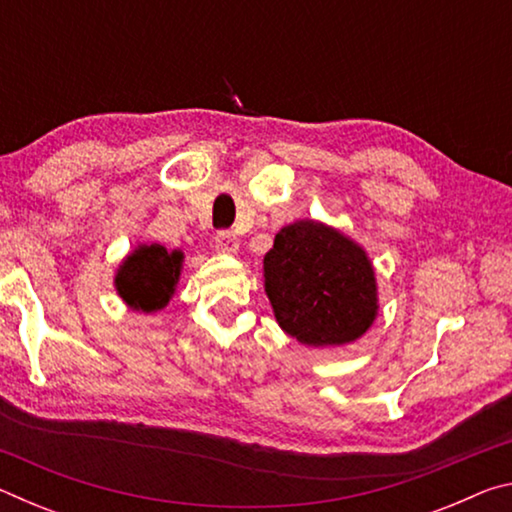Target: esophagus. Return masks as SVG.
Here are the masks:
<instances>
[{
	"label": "esophagus",
	"instance_id": "esophagus-1",
	"mask_svg": "<svg viewBox=\"0 0 512 512\" xmlns=\"http://www.w3.org/2000/svg\"><path fill=\"white\" fill-rule=\"evenodd\" d=\"M214 244H216V250H221V253H228V255L237 253V250H239V239H237L235 232H230V230L216 232Z\"/></svg>",
	"mask_w": 512,
	"mask_h": 512
}]
</instances>
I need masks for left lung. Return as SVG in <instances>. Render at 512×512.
<instances>
[{"label":"left lung","instance_id":"1","mask_svg":"<svg viewBox=\"0 0 512 512\" xmlns=\"http://www.w3.org/2000/svg\"><path fill=\"white\" fill-rule=\"evenodd\" d=\"M264 280L277 323L314 348L357 341L379 309L368 255L318 221L277 232L264 257Z\"/></svg>","mask_w":512,"mask_h":512}]
</instances>
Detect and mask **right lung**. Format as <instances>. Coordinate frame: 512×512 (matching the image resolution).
Segmentation results:
<instances>
[{
	"label": "right lung",
	"instance_id": "right-lung-1",
	"mask_svg": "<svg viewBox=\"0 0 512 512\" xmlns=\"http://www.w3.org/2000/svg\"><path fill=\"white\" fill-rule=\"evenodd\" d=\"M183 253L169 250L160 244L140 246L121 262L115 275L117 293L128 307L144 314L167 307L176 291Z\"/></svg>",
	"mask_w": 512,
	"mask_h": 512
}]
</instances>
